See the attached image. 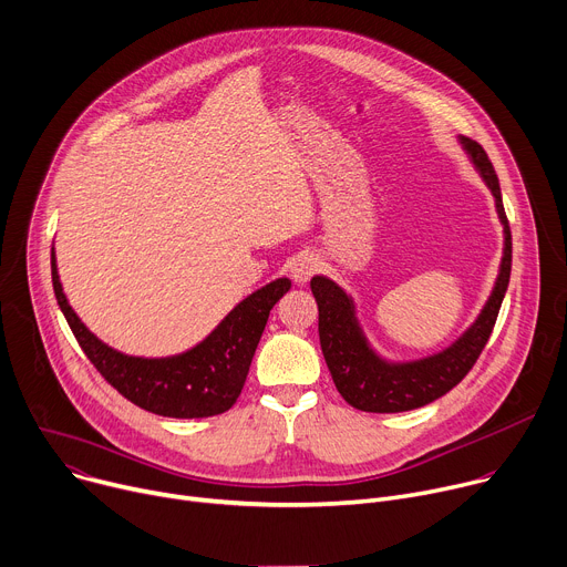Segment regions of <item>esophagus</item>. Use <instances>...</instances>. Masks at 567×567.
<instances>
[{
    "label": "esophagus",
    "mask_w": 567,
    "mask_h": 567,
    "mask_svg": "<svg viewBox=\"0 0 567 567\" xmlns=\"http://www.w3.org/2000/svg\"><path fill=\"white\" fill-rule=\"evenodd\" d=\"M319 269V260L315 252H298L289 262V274L296 285H305Z\"/></svg>",
    "instance_id": "esophagus-1"
}]
</instances>
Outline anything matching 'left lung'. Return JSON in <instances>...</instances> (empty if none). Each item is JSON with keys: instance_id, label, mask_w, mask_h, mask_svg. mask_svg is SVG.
Returning <instances> with one entry per match:
<instances>
[{"instance_id": "8db88e82", "label": "left lung", "mask_w": 567, "mask_h": 567, "mask_svg": "<svg viewBox=\"0 0 567 567\" xmlns=\"http://www.w3.org/2000/svg\"><path fill=\"white\" fill-rule=\"evenodd\" d=\"M463 148L495 196V208L504 226V255L493 293L473 328L443 352L409 364H389L367 343L354 319V305L332 280L315 276L310 287L319 305V339L326 364L343 400L373 414H398L425 406L454 389L480 359L499 315L511 278V228L504 213L499 181L482 144L461 135Z\"/></svg>"}]
</instances>
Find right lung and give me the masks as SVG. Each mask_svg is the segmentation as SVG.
I'll return each mask as SVG.
<instances>
[{
	"label": "right lung",
	"mask_w": 567,
	"mask_h": 567,
	"mask_svg": "<svg viewBox=\"0 0 567 567\" xmlns=\"http://www.w3.org/2000/svg\"><path fill=\"white\" fill-rule=\"evenodd\" d=\"M51 282L79 346L101 378L133 404L167 419H208L224 414L237 402L269 312L291 287V280L278 278L244 298L217 330L192 350L144 359L113 350L81 323L63 293L54 250Z\"/></svg>",
	"instance_id": "obj_1"
}]
</instances>
